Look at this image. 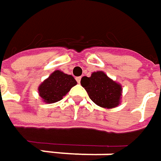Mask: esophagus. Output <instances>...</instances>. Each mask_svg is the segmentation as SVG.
<instances>
[{"instance_id":"obj_1","label":"esophagus","mask_w":161,"mask_h":161,"mask_svg":"<svg viewBox=\"0 0 161 161\" xmlns=\"http://www.w3.org/2000/svg\"><path fill=\"white\" fill-rule=\"evenodd\" d=\"M80 79H81V77H77V78H76V80L78 81V83H80Z\"/></svg>"}]
</instances>
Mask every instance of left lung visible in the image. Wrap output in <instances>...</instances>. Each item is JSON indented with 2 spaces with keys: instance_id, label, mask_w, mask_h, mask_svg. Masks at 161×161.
<instances>
[{
  "instance_id": "obj_1",
  "label": "left lung",
  "mask_w": 161,
  "mask_h": 161,
  "mask_svg": "<svg viewBox=\"0 0 161 161\" xmlns=\"http://www.w3.org/2000/svg\"><path fill=\"white\" fill-rule=\"evenodd\" d=\"M80 84L88 92L90 99L101 108L111 109L121 103L122 85L110 79L104 71H94L90 77L84 76Z\"/></svg>"
}]
</instances>
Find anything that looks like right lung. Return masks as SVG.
Instances as JSON below:
<instances>
[{
  "mask_svg": "<svg viewBox=\"0 0 161 161\" xmlns=\"http://www.w3.org/2000/svg\"><path fill=\"white\" fill-rule=\"evenodd\" d=\"M77 84L71 75L56 70L46 79L38 87V95L42 101L52 104L63 99V97Z\"/></svg>",
  "mask_w": 161,
  "mask_h": 161,
  "instance_id": "add662e5",
  "label": "right lung"
}]
</instances>
